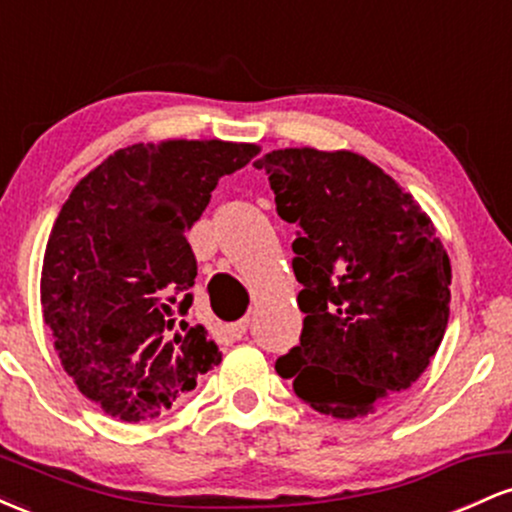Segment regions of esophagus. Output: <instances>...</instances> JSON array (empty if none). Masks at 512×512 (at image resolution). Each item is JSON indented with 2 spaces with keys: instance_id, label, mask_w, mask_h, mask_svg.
Instances as JSON below:
<instances>
[{
  "instance_id": "obj_1",
  "label": "esophagus",
  "mask_w": 512,
  "mask_h": 512,
  "mask_svg": "<svg viewBox=\"0 0 512 512\" xmlns=\"http://www.w3.org/2000/svg\"><path fill=\"white\" fill-rule=\"evenodd\" d=\"M248 330H250V317H240V320H236L231 327H228V332H231L236 339H243L245 334H248Z\"/></svg>"
}]
</instances>
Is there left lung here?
Returning a JSON list of instances; mask_svg holds the SVG:
<instances>
[{
	"instance_id": "1",
	"label": "left lung",
	"mask_w": 512,
	"mask_h": 512,
	"mask_svg": "<svg viewBox=\"0 0 512 512\" xmlns=\"http://www.w3.org/2000/svg\"><path fill=\"white\" fill-rule=\"evenodd\" d=\"M276 214L296 228L301 344L276 358L293 392L334 419L366 416L409 390L436 356L450 315V260L411 195L351 151L279 149Z\"/></svg>"
}]
</instances>
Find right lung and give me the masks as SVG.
Returning <instances> with one entry per match:
<instances>
[{
  "instance_id": "right-lung-1",
  "label": "right lung",
  "mask_w": 512,
  "mask_h": 512,
  "mask_svg": "<svg viewBox=\"0 0 512 512\" xmlns=\"http://www.w3.org/2000/svg\"><path fill=\"white\" fill-rule=\"evenodd\" d=\"M255 144H134L93 168L52 226L40 279L45 325L81 395L127 424L149 421L221 363L192 305L185 233Z\"/></svg>"
}]
</instances>
